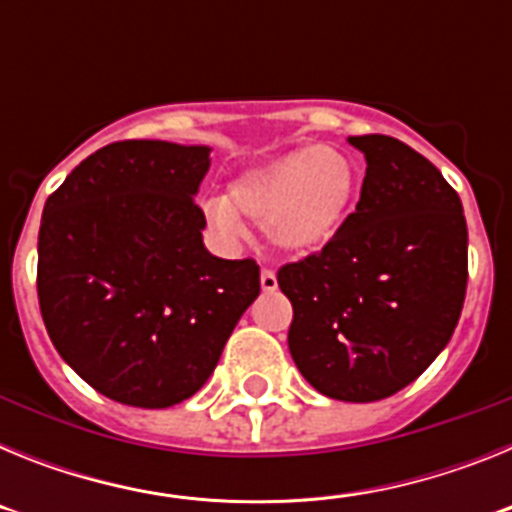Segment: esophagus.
<instances>
[{
	"label": "esophagus",
	"instance_id": "34e87169",
	"mask_svg": "<svg viewBox=\"0 0 512 512\" xmlns=\"http://www.w3.org/2000/svg\"><path fill=\"white\" fill-rule=\"evenodd\" d=\"M261 289L264 292H274L277 289V274L271 269H261Z\"/></svg>",
	"mask_w": 512,
	"mask_h": 512
}]
</instances>
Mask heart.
<instances>
[{"label": "heart", "mask_w": 512, "mask_h": 512, "mask_svg": "<svg viewBox=\"0 0 512 512\" xmlns=\"http://www.w3.org/2000/svg\"><path fill=\"white\" fill-rule=\"evenodd\" d=\"M359 187V166L336 146H300L230 182L225 197L205 205L207 220L223 238L243 235V220L261 225L271 248L312 253L341 230Z\"/></svg>", "instance_id": "heart-1"}]
</instances>
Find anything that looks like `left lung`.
Segmentation results:
<instances>
[{
	"instance_id": "obj_1",
	"label": "left lung",
	"mask_w": 512,
	"mask_h": 512,
	"mask_svg": "<svg viewBox=\"0 0 512 512\" xmlns=\"http://www.w3.org/2000/svg\"><path fill=\"white\" fill-rule=\"evenodd\" d=\"M366 158L356 212L323 251L284 264L289 354L325 397L374 402L433 364L467 295V220L441 171L390 135H351Z\"/></svg>"
}]
</instances>
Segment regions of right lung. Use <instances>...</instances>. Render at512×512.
Wrapping results in <instances>:
<instances>
[{
  "label": "right lung",
  "instance_id": "1",
  "mask_svg": "<svg viewBox=\"0 0 512 512\" xmlns=\"http://www.w3.org/2000/svg\"><path fill=\"white\" fill-rule=\"evenodd\" d=\"M210 148L120 140L84 158L48 197L38 300L63 361L133 408H171L215 372L261 292L253 259L202 243L194 194Z\"/></svg>",
  "mask_w": 512,
  "mask_h": 512
}]
</instances>
